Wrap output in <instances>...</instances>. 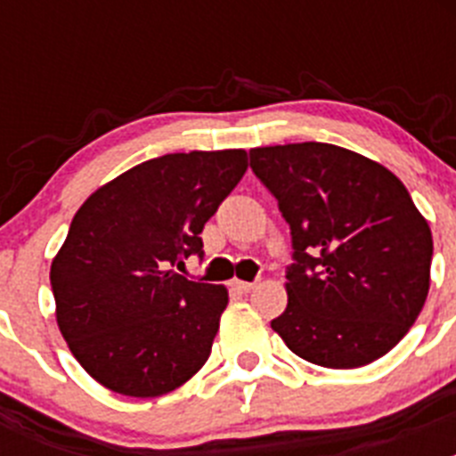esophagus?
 Returning a JSON list of instances; mask_svg holds the SVG:
<instances>
[{
  "label": "esophagus",
  "mask_w": 456,
  "mask_h": 456,
  "mask_svg": "<svg viewBox=\"0 0 456 456\" xmlns=\"http://www.w3.org/2000/svg\"><path fill=\"white\" fill-rule=\"evenodd\" d=\"M231 288L237 289V292H241V294H247L256 288V283H248V281H232Z\"/></svg>",
  "instance_id": "esophagus-1"
}]
</instances>
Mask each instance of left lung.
I'll return each mask as SVG.
<instances>
[{"label":"left lung","mask_w":456,"mask_h":456,"mask_svg":"<svg viewBox=\"0 0 456 456\" xmlns=\"http://www.w3.org/2000/svg\"><path fill=\"white\" fill-rule=\"evenodd\" d=\"M248 155L292 232L288 308L273 331L322 368H361L388 354L425 305L434 253L429 224L404 184L333 143Z\"/></svg>","instance_id":"8db88e82"}]
</instances>
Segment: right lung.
<instances>
[{
	"instance_id": "obj_1",
	"label": "right lung",
	"mask_w": 456,
	"mask_h": 456,
	"mask_svg": "<svg viewBox=\"0 0 456 456\" xmlns=\"http://www.w3.org/2000/svg\"><path fill=\"white\" fill-rule=\"evenodd\" d=\"M247 167V151L155 157L77 209L50 283L61 336L104 388L159 397L205 365L228 289L171 267L203 256V225Z\"/></svg>"
}]
</instances>
